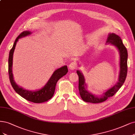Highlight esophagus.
<instances>
[{"label": "esophagus", "instance_id": "1", "mask_svg": "<svg viewBox=\"0 0 135 135\" xmlns=\"http://www.w3.org/2000/svg\"><path fill=\"white\" fill-rule=\"evenodd\" d=\"M77 67V64L75 62H72L69 65V69L71 70H74V69H75Z\"/></svg>", "mask_w": 135, "mask_h": 135}]
</instances>
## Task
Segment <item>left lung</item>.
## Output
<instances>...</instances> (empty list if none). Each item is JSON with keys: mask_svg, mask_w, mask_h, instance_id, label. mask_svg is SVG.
I'll return each instance as SVG.
<instances>
[{"mask_svg": "<svg viewBox=\"0 0 135 135\" xmlns=\"http://www.w3.org/2000/svg\"><path fill=\"white\" fill-rule=\"evenodd\" d=\"M107 43L113 45L117 47L120 56V71L118 81L110 89L107 90L102 95L97 96L93 94L86 90V85L83 74L80 71L77 70L79 76V90L82 99L86 102L92 103H99L103 102L109 97H112L118 91L122 86L126 80L127 73V50L123 45L120 37L114 33H110L107 41Z\"/></svg>", "mask_w": 135, "mask_h": 135, "instance_id": "left-lung-1", "label": "left lung"}]
</instances>
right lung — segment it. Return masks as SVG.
I'll list each match as a JSON object with an SVG mask.
<instances>
[{
    "mask_svg": "<svg viewBox=\"0 0 135 135\" xmlns=\"http://www.w3.org/2000/svg\"><path fill=\"white\" fill-rule=\"evenodd\" d=\"M31 33H32L30 31H24L22 32L16 39L13 47L9 52L8 59V73L11 85L16 93L27 100L35 103H41L45 102H47L53 97L55 93L56 85L57 81L63 76L66 75L68 72V69L67 66L65 65L56 70L52 76L50 78L48 82L46 84V85L42 88L38 90L33 91H30L18 86L16 83L15 81L14 80L12 73L13 53L15 51V49L18 39L23 37L28 36Z\"/></svg>",
    "mask_w": 135,
    "mask_h": 135,
    "instance_id": "obj_1",
    "label": "right lung"
}]
</instances>
